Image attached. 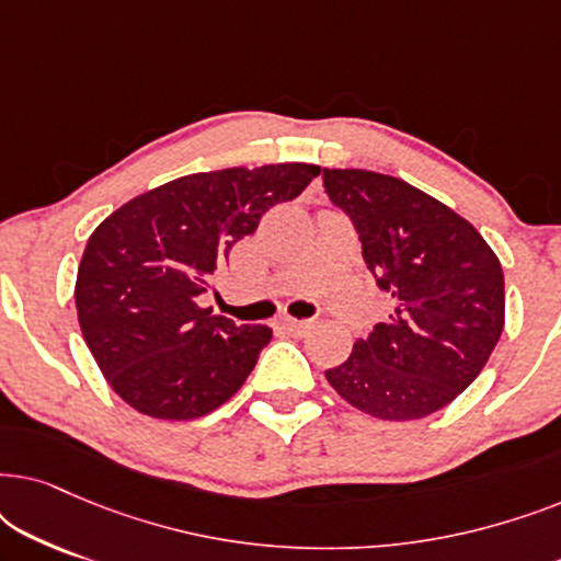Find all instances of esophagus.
<instances>
[{
  "instance_id": "1",
  "label": "esophagus",
  "mask_w": 561,
  "mask_h": 561,
  "mask_svg": "<svg viewBox=\"0 0 561 561\" xmlns=\"http://www.w3.org/2000/svg\"><path fill=\"white\" fill-rule=\"evenodd\" d=\"M280 327L288 329L290 334H304V332H309V329L313 327V321L311 319H283Z\"/></svg>"
}]
</instances>
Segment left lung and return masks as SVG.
<instances>
[{
  "instance_id": "8db88e82",
  "label": "left lung",
  "mask_w": 561,
  "mask_h": 561,
  "mask_svg": "<svg viewBox=\"0 0 561 561\" xmlns=\"http://www.w3.org/2000/svg\"><path fill=\"white\" fill-rule=\"evenodd\" d=\"M324 186L393 298L388 324H375L324 373L329 386L382 421L436 413L478 378L501 340V260L470 221L396 175L324 168Z\"/></svg>"
}]
</instances>
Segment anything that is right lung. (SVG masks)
<instances>
[{
  "instance_id": "obj_1",
  "label": "right lung",
  "mask_w": 561,
  "mask_h": 561,
  "mask_svg": "<svg viewBox=\"0 0 561 561\" xmlns=\"http://www.w3.org/2000/svg\"><path fill=\"white\" fill-rule=\"evenodd\" d=\"M311 163L191 173L112 211L76 275L81 334L114 393L150 419L191 421L227 403L273 329L198 306L229 250L271 206L317 179Z\"/></svg>"
}]
</instances>
